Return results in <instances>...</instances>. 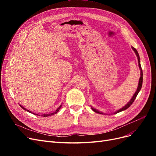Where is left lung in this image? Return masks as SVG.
<instances>
[{"mask_svg": "<svg viewBox=\"0 0 156 156\" xmlns=\"http://www.w3.org/2000/svg\"><path fill=\"white\" fill-rule=\"evenodd\" d=\"M132 49H133V50L135 51V54H136V56H137L138 62H139V66L140 70V79H139V84H138V88H137V90H136V91L135 92V94L133 95V96L132 97L131 100L129 101V102L128 103H127V104L126 105H125L123 108H120V110H119V111H117L116 112H115V113L120 112H121V111H124V110L127 109V108H129V107L131 105L132 103H133V101H135V98H136V96H137V94H139V91L140 90L141 87H142V84H143V70H142V68H141V66H140V57H139V55L138 52H137V51L136 50V49H135V48H133V47H132ZM92 109L94 112H97V113H100V114H103L102 112H100L99 111H98V110L95 109V108H92Z\"/></svg>", "mask_w": 156, "mask_h": 156, "instance_id": "1", "label": "left lung"}]
</instances>
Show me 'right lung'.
<instances>
[{"mask_svg": "<svg viewBox=\"0 0 156 156\" xmlns=\"http://www.w3.org/2000/svg\"><path fill=\"white\" fill-rule=\"evenodd\" d=\"M20 106H21V107H22V108H23V109H24V110H25V111H28V112H30V113H32L30 111H29V110H27V108H24V107H22L21 105H20ZM61 106H62V105H60V107L57 108V109H56V111L55 112H53V113H50V114H48V115H41V116H45V117H47V116H51V115H53L54 114H56V113H57L58 112V111L60 110V108H61ZM33 114H34V113H33ZM34 115H36V114H34Z\"/></svg>", "mask_w": 156, "mask_h": 156, "instance_id": "1", "label": "right lung"}]
</instances>
